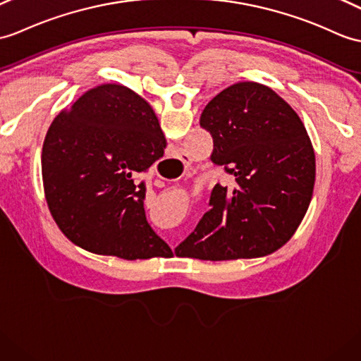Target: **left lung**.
Masks as SVG:
<instances>
[{
    "label": "left lung",
    "mask_w": 361,
    "mask_h": 361,
    "mask_svg": "<svg viewBox=\"0 0 361 361\" xmlns=\"http://www.w3.org/2000/svg\"><path fill=\"white\" fill-rule=\"evenodd\" d=\"M200 126L212 135V163L233 177L215 184L178 257L211 262L275 252L294 235L311 203L315 154L303 121L272 89L243 81L204 107Z\"/></svg>",
    "instance_id": "left-lung-1"
}]
</instances>
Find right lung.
Instances as JSON below:
<instances>
[{
  "instance_id": "obj_1",
  "label": "right lung",
  "mask_w": 361,
  "mask_h": 361,
  "mask_svg": "<svg viewBox=\"0 0 361 361\" xmlns=\"http://www.w3.org/2000/svg\"><path fill=\"white\" fill-rule=\"evenodd\" d=\"M166 147L154 109L121 85L82 94L50 124L41 152L44 195L58 228L99 255H172L146 220V172Z\"/></svg>"
}]
</instances>
